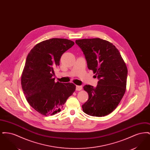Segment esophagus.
Here are the masks:
<instances>
[{"mask_svg": "<svg viewBox=\"0 0 150 150\" xmlns=\"http://www.w3.org/2000/svg\"><path fill=\"white\" fill-rule=\"evenodd\" d=\"M82 89V86H76V90L78 91H80Z\"/></svg>", "mask_w": 150, "mask_h": 150, "instance_id": "obj_1", "label": "esophagus"}]
</instances>
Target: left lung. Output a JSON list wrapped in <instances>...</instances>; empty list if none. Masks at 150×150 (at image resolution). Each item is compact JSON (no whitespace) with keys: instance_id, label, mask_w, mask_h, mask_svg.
<instances>
[{"instance_id":"8db88e82","label":"left lung","mask_w":150,"mask_h":150,"mask_svg":"<svg viewBox=\"0 0 150 150\" xmlns=\"http://www.w3.org/2000/svg\"><path fill=\"white\" fill-rule=\"evenodd\" d=\"M85 55L88 68L99 79L96 88L83 87L89 98L82 105L84 112L102 117L111 113L123 97L127 87L128 69L119 50L100 38L76 40Z\"/></svg>"}]
</instances>
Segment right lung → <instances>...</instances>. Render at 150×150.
Returning <instances> with one entry per match:
<instances>
[{"mask_svg":"<svg viewBox=\"0 0 150 150\" xmlns=\"http://www.w3.org/2000/svg\"><path fill=\"white\" fill-rule=\"evenodd\" d=\"M74 45L70 40L52 38L36 44L27 56L22 73V88L29 105L40 114L60 112L75 91L73 83H56L53 78L62 54Z\"/></svg>","mask_w":150,"mask_h":150,"instance_id":"1","label":"right lung"}]
</instances>
